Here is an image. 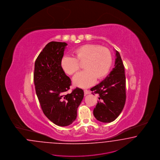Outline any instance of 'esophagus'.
Returning a JSON list of instances; mask_svg holds the SVG:
<instances>
[{
	"instance_id": "obj_1",
	"label": "esophagus",
	"mask_w": 160,
	"mask_h": 160,
	"mask_svg": "<svg viewBox=\"0 0 160 160\" xmlns=\"http://www.w3.org/2000/svg\"><path fill=\"white\" fill-rule=\"evenodd\" d=\"M91 93L90 92V91H89V90H87V89H85L84 90V93H85V95H88V94H89Z\"/></svg>"
}]
</instances>
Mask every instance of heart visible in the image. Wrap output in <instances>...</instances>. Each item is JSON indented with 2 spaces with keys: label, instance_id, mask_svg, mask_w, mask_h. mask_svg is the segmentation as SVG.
Returning <instances> with one entry per match:
<instances>
[{
  "label": "heart",
  "instance_id": "heart-1",
  "mask_svg": "<svg viewBox=\"0 0 160 160\" xmlns=\"http://www.w3.org/2000/svg\"><path fill=\"white\" fill-rule=\"evenodd\" d=\"M84 63L85 71L73 78V84L81 88H88L108 73L112 63V57L108 48L97 45L87 44L74 51V57L66 55L62 58L61 67L69 75L78 72Z\"/></svg>",
  "mask_w": 160,
  "mask_h": 160
}]
</instances>
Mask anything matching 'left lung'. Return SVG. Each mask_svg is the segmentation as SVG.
Here are the masks:
<instances>
[{
    "mask_svg": "<svg viewBox=\"0 0 160 160\" xmlns=\"http://www.w3.org/2000/svg\"><path fill=\"white\" fill-rule=\"evenodd\" d=\"M114 68L101 83L91 89L98 95V103L93 115L102 122H111L117 118L124 108L126 100L125 75L120 54L115 51ZM92 94H93L92 92Z\"/></svg>",
    "mask_w": 160,
    "mask_h": 160,
    "instance_id": "8db88e82",
    "label": "left lung"
}]
</instances>
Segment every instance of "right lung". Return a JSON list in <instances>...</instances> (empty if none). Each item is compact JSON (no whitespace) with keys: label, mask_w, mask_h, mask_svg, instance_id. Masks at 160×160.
Returning <instances> with one entry per match:
<instances>
[{"label":"right lung","mask_w":160,"mask_h":160,"mask_svg":"<svg viewBox=\"0 0 160 160\" xmlns=\"http://www.w3.org/2000/svg\"><path fill=\"white\" fill-rule=\"evenodd\" d=\"M67 43H48L36 58L33 80L36 95L43 112L58 126L69 125L77 118V109L83 98V91L76 88L67 93L71 79L61 67Z\"/></svg>","instance_id":"obj_1"}]
</instances>
